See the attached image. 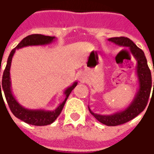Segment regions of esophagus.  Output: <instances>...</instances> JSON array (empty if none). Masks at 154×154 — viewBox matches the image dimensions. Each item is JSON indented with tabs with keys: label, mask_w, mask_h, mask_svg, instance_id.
Wrapping results in <instances>:
<instances>
[{
	"label": "esophagus",
	"mask_w": 154,
	"mask_h": 154,
	"mask_svg": "<svg viewBox=\"0 0 154 154\" xmlns=\"http://www.w3.org/2000/svg\"><path fill=\"white\" fill-rule=\"evenodd\" d=\"M77 77H78V80H79L80 82H85V74L83 73V72H79L78 73V75H77Z\"/></svg>",
	"instance_id": "1"
}]
</instances>
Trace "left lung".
Masks as SVG:
<instances>
[{"mask_svg": "<svg viewBox=\"0 0 154 154\" xmlns=\"http://www.w3.org/2000/svg\"><path fill=\"white\" fill-rule=\"evenodd\" d=\"M108 41L120 46L129 48V51L131 52L134 57L137 60L136 74L138 79V89L135 94L134 100L125 109L120 110L118 112L110 115H101L94 113L89 107L90 113L98 122L108 126H116L131 121L145 109L150 95L152 77L145 53L129 38L125 37H112L108 39Z\"/></svg>", "mask_w": 154, "mask_h": 154, "instance_id": "obj_1", "label": "left lung"}]
</instances>
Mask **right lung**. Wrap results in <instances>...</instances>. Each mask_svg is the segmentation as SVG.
Wrapping results in <instances>:
<instances>
[{
  "instance_id": "right-lung-1",
  "label": "right lung",
  "mask_w": 154,
  "mask_h": 154,
  "mask_svg": "<svg viewBox=\"0 0 154 154\" xmlns=\"http://www.w3.org/2000/svg\"><path fill=\"white\" fill-rule=\"evenodd\" d=\"M56 39L55 37H49V36H45L42 34H32L29 35L28 37H25L19 44L17 45L16 48L11 51L10 54L8 56L7 65H6L5 69L3 72L2 77V84L0 82V98L2 96L1 91H4L6 101L8 103V106L10 108V110L13 113V115L18 119L21 120L25 123H28L32 125H37V126H42V125H47L52 124L55 121L60 112L62 111L63 107L65 104V101L69 96L70 93L72 90L77 86V82H73L72 85H70L66 88L64 94L65 98L62 103H60L57 107L54 110H45V109H29L23 107L20 103L17 101L15 97L13 95L11 88V78H10V68L12 59L17 49H21L26 46H32V45H49ZM3 98V97H1ZM4 101V100H3Z\"/></svg>"
}]
</instances>
